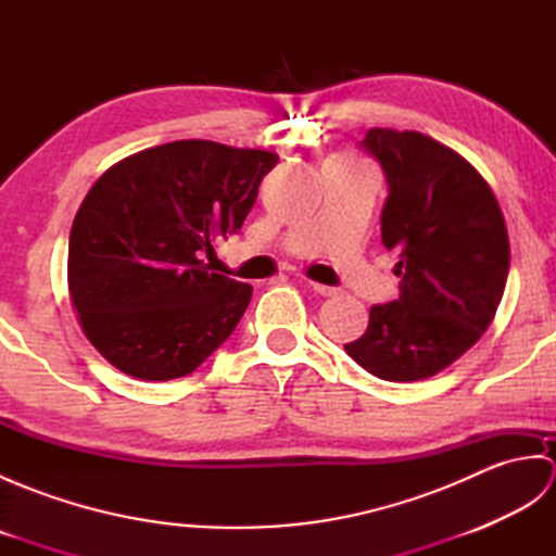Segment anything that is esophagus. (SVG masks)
<instances>
[{"label":"esophagus","mask_w":556,"mask_h":556,"mask_svg":"<svg viewBox=\"0 0 556 556\" xmlns=\"http://www.w3.org/2000/svg\"><path fill=\"white\" fill-rule=\"evenodd\" d=\"M315 293H320V296H337V289L334 287H325V285H315V281H311L308 285Z\"/></svg>","instance_id":"1"}]
</instances>
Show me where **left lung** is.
Listing matches in <instances>:
<instances>
[{"mask_svg":"<svg viewBox=\"0 0 556 556\" xmlns=\"http://www.w3.org/2000/svg\"><path fill=\"white\" fill-rule=\"evenodd\" d=\"M361 148L387 179L382 243L399 255V299L372 305L349 356L389 382L432 377L490 327L509 277V236L488 181L418 131L370 128Z\"/></svg>","mask_w":556,"mask_h":556,"instance_id":"8db88e82","label":"left lung"}]
</instances>
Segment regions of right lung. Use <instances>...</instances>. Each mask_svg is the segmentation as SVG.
<instances>
[{"label":"right lung","mask_w":556,"mask_h":556,"mask_svg":"<svg viewBox=\"0 0 556 556\" xmlns=\"http://www.w3.org/2000/svg\"><path fill=\"white\" fill-rule=\"evenodd\" d=\"M279 157L176 140L114 164L68 236V291L83 332L146 382L191 375L243 317L253 287L212 271V241L239 233Z\"/></svg>","instance_id":"obj_1"}]
</instances>
